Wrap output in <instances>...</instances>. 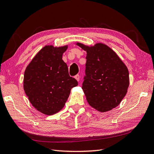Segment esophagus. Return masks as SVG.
Instances as JSON below:
<instances>
[{
	"label": "esophagus",
	"mask_w": 154,
	"mask_h": 154,
	"mask_svg": "<svg viewBox=\"0 0 154 154\" xmlns=\"http://www.w3.org/2000/svg\"><path fill=\"white\" fill-rule=\"evenodd\" d=\"M74 78H75L76 80L78 82L79 80H80V76H79L78 74H77V75H76L75 76H74Z\"/></svg>",
	"instance_id": "1"
}]
</instances>
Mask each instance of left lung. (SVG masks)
<instances>
[{"label":"left lung","instance_id":"1","mask_svg":"<svg viewBox=\"0 0 154 154\" xmlns=\"http://www.w3.org/2000/svg\"><path fill=\"white\" fill-rule=\"evenodd\" d=\"M76 45L87 52L85 74L82 89L92 108L101 112L118 106L129 86L128 68L114 51L102 43Z\"/></svg>","mask_w":154,"mask_h":154}]
</instances>
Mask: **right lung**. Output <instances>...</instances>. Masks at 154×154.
Wrapping results in <instances>:
<instances>
[{
    "instance_id": "1",
    "label": "right lung",
    "mask_w": 154,
    "mask_h": 154,
    "mask_svg": "<svg viewBox=\"0 0 154 154\" xmlns=\"http://www.w3.org/2000/svg\"><path fill=\"white\" fill-rule=\"evenodd\" d=\"M68 45H45L27 66L24 90L30 103L41 113L53 115L61 110L78 82L69 76L62 60Z\"/></svg>"
}]
</instances>
